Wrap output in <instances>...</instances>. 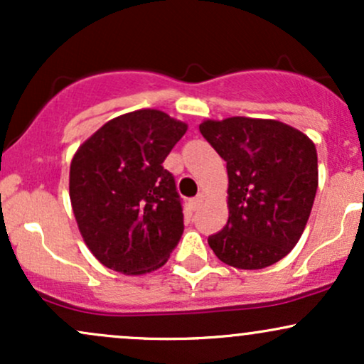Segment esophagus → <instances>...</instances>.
Here are the masks:
<instances>
[{
  "mask_svg": "<svg viewBox=\"0 0 364 364\" xmlns=\"http://www.w3.org/2000/svg\"><path fill=\"white\" fill-rule=\"evenodd\" d=\"M203 202H205V195L198 193L193 200H191V208H193V210H198V208L202 207Z\"/></svg>",
  "mask_w": 364,
  "mask_h": 364,
  "instance_id": "obj_1",
  "label": "esophagus"
}]
</instances>
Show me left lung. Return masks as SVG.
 <instances>
[{
  "label": "left lung",
  "mask_w": 364,
  "mask_h": 364,
  "mask_svg": "<svg viewBox=\"0 0 364 364\" xmlns=\"http://www.w3.org/2000/svg\"><path fill=\"white\" fill-rule=\"evenodd\" d=\"M200 133L225 161L229 217L208 236L225 265L257 270L294 248L306 228L318 159L311 139L277 119H203Z\"/></svg>",
  "instance_id": "8db88e82"
}]
</instances>
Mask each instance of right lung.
<instances>
[{"mask_svg":"<svg viewBox=\"0 0 364 364\" xmlns=\"http://www.w3.org/2000/svg\"><path fill=\"white\" fill-rule=\"evenodd\" d=\"M188 124L136 109L102 124L70 164V200L87 248L107 269L144 275L161 269L183 235L174 178L162 168Z\"/></svg>","mask_w":364,"mask_h":364,"instance_id":"right-lung-1","label":"right lung"}]
</instances>
